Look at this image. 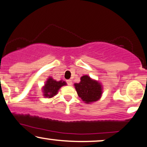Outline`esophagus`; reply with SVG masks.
Masks as SVG:
<instances>
[{"mask_svg": "<svg viewBox=\"0 0 147 147\" xmlns=\"http://www.w3.org/2000/svg\"><path fill=\"white\" fill-rule=\"evenodd\" d=\"M67 83L68 85H71L72 84L71 80H67Z\"/></svg>", "mask_w": 147, "mask_h": 147, "instance_id": "obj_1", "label": "esophagus"}]
</instances>
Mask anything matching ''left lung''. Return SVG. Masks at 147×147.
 <instances>
[{"label":"left lung","mask_w":147,"mask_h":147,"mask_svg":"<svg viewBox=\"0 0 147 147\" xmlns=\"http://www.w3.org/2000/svg\"><path fill=\"white\" fill-rule=\"evenodd\" d=\"M80 80V82L76 83L74 86L78 95L82 101L89 104L98 100L102 93L101 85L88 76H83Z\"/></svg>","instance_id":"8db88e82"}]
</instances>
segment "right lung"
Wrapping results in <instances>:
<instances>
[{
    "label": "right lung",
    "instance_id": "obj_1",
    "mask_svg": "<svg viewBox=\"0 0 147 147\" xmlns=\"http://www.w3.org/2000/svg\"><path fill=\"white\" fill-rule=\"evenodd\" d=\"M65 84H66V82L64 81L61 80L59 82H57L52 79V78H50L47 80L46 84H45L44 88H43V93H44L43 95L46 97H50V98L52 97L53 96L57 95L59 88Z\"/></svg>",
    "mask_w": 147,
    "mask_h": 147
}]
</instances>
